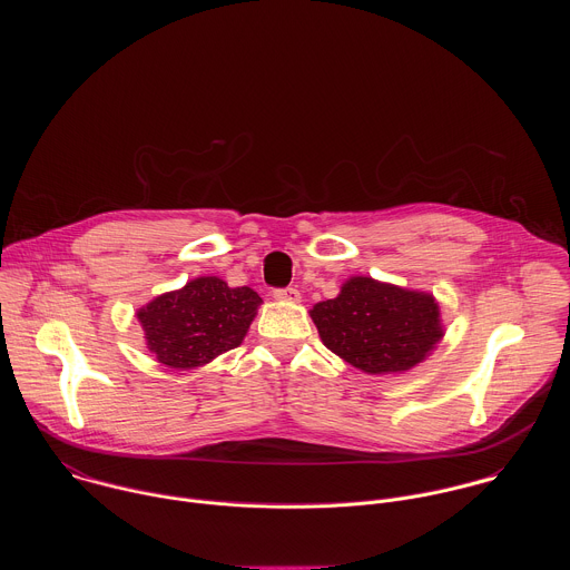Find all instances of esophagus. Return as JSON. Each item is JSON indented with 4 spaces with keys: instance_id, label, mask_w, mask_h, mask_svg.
Segmentation results:
<instances>
[{
    "instance_id": "esophagus-1",
    "label": "esophagus",
    "mask_w": 570,
    "mask_h": 570,
    "mask_svg": "<svg viewBox=\"0 0 570 570\" xmlns=\"http://www.w3.org/2000/svg\"><path fill=\"white\" fill-rule=\"evenodd\" d=\"M273 297L279 302H288V304H297L302 299V293L297 288H277L273 291Z\"/></svg>"
}]
</instances>
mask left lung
<instances>
[{
  "instance_id": "1",
  "label": "left lung",
  "mask_w": 570,
  "mask_h": 570,
  "mask_svg": "<svg viewBox=\"0 0 570 570\" xmlns=\"http://www.w3.org/2000/svg\"><path fill=\"white\" fill-rule=\"evenodd\" d=\"M324 347L365 374H401L424 363L444 338L440 302L365 275L311 311Z\"/></svg>"
}]
</instances>
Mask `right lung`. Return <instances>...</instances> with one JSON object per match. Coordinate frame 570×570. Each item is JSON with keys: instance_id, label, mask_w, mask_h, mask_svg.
Listing matches in <instances>:
<instances>
[{"instance_id": "add662e5", "label": "right lung", "mask_w": 570, "mask_h": 570, "mask_svg": "<svg viewBox=\"0 0 570 570\" xmlns=\"http://www.w3.org/2000/svg\"><path fill=\"white\" fill-rule=\"evenodd\" d=\"M259 304L253 288H232L212 275L157 295L137 311V320L157 363L196 370L243 343Z\"/></svg>"}]
</instances>
